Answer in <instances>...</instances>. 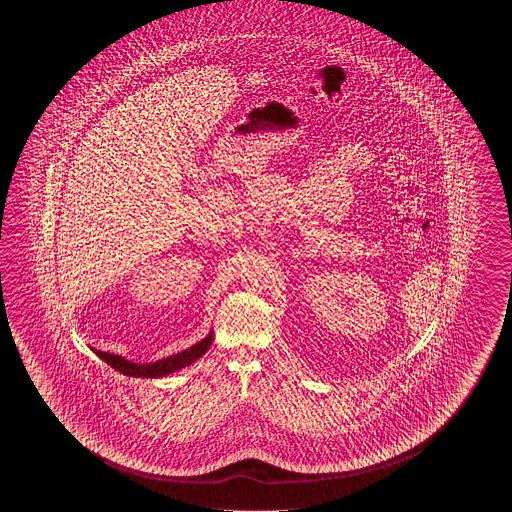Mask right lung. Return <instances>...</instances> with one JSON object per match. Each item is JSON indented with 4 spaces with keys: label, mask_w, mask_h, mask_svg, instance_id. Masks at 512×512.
<instances>
[{
    "label": "right lung",
    "mask_w": 512,
    "mask_h": 512,
    "mask_svg": "<svg viewBox=\"0 0 512 512\" xmlns=\"http://www.w3.org/2000/svg\"><path fill=\"white\" fill-rule=\"evenodd\" d=\"M212 344V333H208L207 337L199 340L192 348L185 349L181 353L170 355L166 359L155 360V362H133L128 360L122 355H115V353H106V351H98L93 349V353L109 364L113 370L120 371L122 375L128 377H142V379H159L164 375H170L174 371L183 370L186 366L194 364L197 359H201L207 349Z\"/></svg>",
    "instance_id": "add662e5"
}]
</instances>
